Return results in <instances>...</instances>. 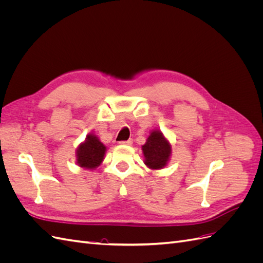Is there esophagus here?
Masks as SVG:
<instances>
[{
  "instance_id": "34e87169",
  "label": "esophagus",
  "mask_w": 263,
  "mask_h": 263,
  "mask_svg": "<svg viewBox=\"0 0 263 263\" xmlns=\"http://www.w3.org/2000/svg\"><path fill=\"white\" fill-rule=\"evenodd\" d=\"M119 144H121V145H127V146H130V145L133 144V139L124 140V141H119Z\"/></svg>"
}]
</instances>
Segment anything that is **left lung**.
I'll use <instances>...</instances> for the list:
<instances>
[{
    "mask_svg": "<svg viewBox=\"0 0 263 263\" xmlns=\"http://www.w3.org/2000/svg\"><path fill=\"white\" fill-rule=\"evenodd\" d=\"M141 149L145 157L144 162L149 169H162L170 160L171 145L159 129L150 133V136Z\"/></svg>",
    "mask_w": 263,
    "mask_h": 263,
    "instance_id": "obj_1",
    "label": "left lung"
}]
</instances>
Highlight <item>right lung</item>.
I'll return each instance as SVG.
<instances>
[{
	"instance_id": "right-lung-1",
	"label": "right lung",
	"mask_w": 263,
	"mask_h": 263,
	"mask_svg": "<svg viewBox=\"0 0 263 263\" xmlns=\"http://www.w3.org/2000/svg\"><path fill=\"white\" fill-rule=\"evenodd\" d=\"M105 153L106 147L95 135L90 134L77 149V163L81 168L94 170L102 163Z\"/></svg>"
}]
</instances>
